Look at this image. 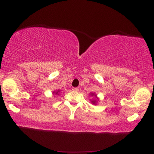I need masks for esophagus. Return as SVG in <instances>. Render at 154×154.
Wrapping results in <instances>:
<instances>
[{
    "label": "esophagus",
    "instance_id": "34e87169",
    "mask_svg": "<svg viewBox=\"0 0 154 154\" xmlns=\"http://www.w3.org/2000/svg\"><path fill=\"white\" fill-rule=\"evenodd\" d=\"M72 91H74V92H77V91H79V88H72Z\"/></svg>",
    "mask_w": 154,
    "mask_h": 154
}]
</instances>
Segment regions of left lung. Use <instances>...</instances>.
<instances>
[{
    "label": "left lung",
    "instance_id": "left-lung-1",
    "mask_svg": "<svg viewBox=\"0 0 154 154\" xmlns=\"http://www.w3.org/2000/svg\"><path fill=\"white\" fill-rule=\"evenodd\" d=\"M90 95L92 96H95V98L94 99V100H91V103H92L93 105H96V104H97V102H98V99L97 98V96H96V95L94 93H91Z\"/></svg>",
    "mask_w": 154,
    "mask_h": 154
}]
</instances>
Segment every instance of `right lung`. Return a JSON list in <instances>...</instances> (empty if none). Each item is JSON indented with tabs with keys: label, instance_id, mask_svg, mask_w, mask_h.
<instances>
[{
	"label": "right lung",
	"instance_id": "1",
	"mask_svg": "<svg viewBox=\"0 0 154 154\" xmlns=\"http://www.w3.org/2000/svg\"><path fill=\"white\" fill-rule=\"evenodd\" d=\"M60 90H56V91H54V92H53V94H55L56 95H59L60 94Z\"/></svg>",
	"mask_w": 154,
	"mask_h": 154
}]
</instances>
